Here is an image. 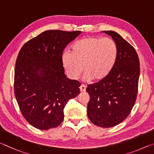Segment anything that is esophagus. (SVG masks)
Masks as SVG:
<instances>
[{
    "label": "esophagus",
    "instance_id": "esophagus-1",
    "mask_svg": "<svg viewBox=\"0 0 154 154\" xmlns=\"http://www.w3.org/2000/svg\"><path fill=\"white\" fill-rule=\"evenodd\" d=\"M80 90L81 92H85L86 91V87L84 85H81L80 87Z\"/></svg>",
    "mask_w": 154,
    "mask_h": 154
}]
</instances>
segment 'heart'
Listing matches in <instances>:
<instances>
[{
	"instance_id": "obj_1",
	"label": "heart",
	"mask_w": 154,
	"mask_h": 154,
	"mask_svg": "<svg viewBox=\"0 0 154 154\" xmlns=\"http://www.w3.org/2000/svg\"><path fill=\"white\" fill-rule=\"evenodd\" d=\"M117 57L118 47L114 40L109 38L88 36L73 43L71 53L65 51L61 59L71 79H79L84 70L87 80L99 82L111 73Z\"/></svg>"
}]
</instances>
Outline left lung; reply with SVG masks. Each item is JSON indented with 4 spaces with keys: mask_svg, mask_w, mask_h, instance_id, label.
I'll use <instances>...</instances> for the list:
<instances>
[{
    "mask_svg": "<svg viewBox=\"0 0 154 154\" xmlns=\"http://www.w3.org/2000/svg\"><path fill=\"white\" fill-rule=\"evenodd\" d=\"M118 47V57L104 80L88 85L90 96L87 115L94 125L103 128L118 125L130 114L136 101L140 75L139 59L133 46L114 31H103Z\"/></svg>",
    "mask_w": 154,
    "mask_h": 154,
    "instance_id": "obj_1",
    "label": "left lung"
}]
</instances>
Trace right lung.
<instances>
[{"label":"right lung","instance_id":"right-lung-1","mask_svg":"<svg viewBox=\"0 0 154 154\" xmlns=\"http://www.w3.org/2000/svg\"><path fill=\"white\" fill-rule=\"evenodd\" d=\"M80 31L47 30L27 42L15 63L14 93L24 118L40 130L63 122V109L80 93V82L67 79L62 54Z\"/></svg>","mask_w":154,"mask_h":154}]
</instances>
